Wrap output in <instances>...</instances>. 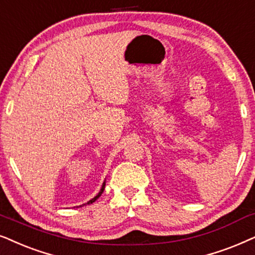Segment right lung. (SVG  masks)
I'll list each match as a JSON object with an SVG mask.
<instances>
[{"label": "right lung", "mask_w": 255, "mask_h": 255, "mask_svg": "<svg viewBox=\"0 0 255 255\" xmlns=\"http://www.w3.org/2000/svg\"><path fill=\"white\" fill-rule=\"evenodd\" d=\"M105 185H106V181H105L104 183H103V186H101V189H100V191H99V193H98V195L94 197V198H92V199H90V201H88L86 204H83V205H80V206H84V205H87V204H92V203H94L97 201L98 198H99V197L101 196V193L104 192V190H105Z\"/></svg>", "instance_id": "add662e5"}]
</instances>
